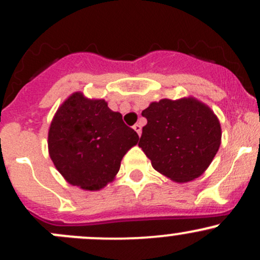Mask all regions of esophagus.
I'll return each mask as SVG.
<instances>
[{"instance_id": "obj_1", "label": "esophagus", "mask_w": 260, "mask_h": 260, "mask_svg": "<svg viewBox=\"0 0 260 260\" xmlns=\"http://www.w3.org/2000/svg\"><path fill=\"white\" fill-rule=\"evenodd\" d=\"M133 129L136 131L137 133H138V136H140V134H142V126H140L139 123L134 124V126H133Z\"/></svg>"}]
</instances>
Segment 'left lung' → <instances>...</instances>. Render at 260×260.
<instances>
[{
    "instance_id": "8db88e82",
    "label": "left lung",
    "mask_w": 260,
    "mask_h": 260,
    "mask_svg": "<svg viewBox=\"0 0 260 260\" xmlns=\"http://www.w3.org/2000/svg\"><path fill=\"white\" fill-rule=\"evenodd\" d=\"M142 116L148 123L138 145L153 168L172 181L199 177L219 150L220 122L207 105L193 98L151 103Z\"/></svg>"
}]
</instances>
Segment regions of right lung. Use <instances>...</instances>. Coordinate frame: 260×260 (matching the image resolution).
<instances>
[{
  "label": "right lung",
  "mask_w": 260,
  "mask_h": 260,
  "mask_svg": "<svg viewBox=\"0 0 260 260\" xmlns=\"http://www.w3.org/2000/svg\"><path fill=\"white\" fill-rule=\"evenodd\" d=\"M134 129L105 100L74 92L56 112L49 131V153L73 186L98 190L115 178L124 154L138 143Z\"/></svg>",
  "instance_id": "1"
}]
</instances>
